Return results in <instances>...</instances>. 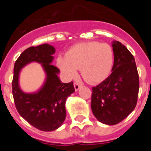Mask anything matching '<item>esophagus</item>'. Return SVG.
Wrapping results in <instances>:
<instances>
[{
	"label": "esophagus",
	"mask_w": 151,
	"mask_h": 151,
	"mask_svg": "<svg viewBox=\"0 0 151 151\" xmlns=\"http://www.w3.org/2000/svg\"><path fill=\"white\" fill-rule=\"evenodd\" d=\"M80 87H81V85H80L79 83H78V82H75L74 88H75V90H76V91H77L80 88Z\"/></svg>",
	"instance_id": "obj_1"
}]
</instances>
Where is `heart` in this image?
<instances>
[{"mask_svg": "<svg viewBox=\"0 0 151 151\" xmlns=\"http://www.w3.org/2000/svg\"><path fill=\"white\" fill-rule=\"evenodd\" d=\"M113 50L110 45L90 41L74 45L65 57L57 59V65L68 78H74L81 69L82 78L90 84L103 82L113 64Z\"/></svg>", "mask_w": 151, "mask_h": 151, "instance_id": "heart-1", "label": "heart"}]
</instances>
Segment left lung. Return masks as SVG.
Returning <instances> with one entry per match:
<instances>
[{
  "label": "left lung",
  "instance_id": "left-lung-1",
  "mask_svg": "<svg viewBox=\"0 0 151 151\" xmlns=\"http://www.w3.org/2000/svg\"><path fill=\"white\" fill-rule=\"evenodd\" d=\"M114 63L112 73L92 88L91 110L99 122L113 125L134 110L139 90V76L135 60L126 47L113 41Z\"/></svg>",
  "mask_w": 151,
  "mask_h": 151
}]
</instances>
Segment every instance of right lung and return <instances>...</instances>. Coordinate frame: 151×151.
Returning a JSON list of instances; mask_svg holds the SVG:
<instances>
[{
  "mask_svg": "<svg viewBox=\"0 0 151 151\" xmlns=\"http://www.w3.org/2000/svg\"><path fill=\"white\" fill-rule=\"evenodd\" d=\"M55 48L47 44L30 47L24 50L14 64L12 91L19 115L36 129L51 132L60 127L66 119V98L75 91L73 82L62 83L60 70L52 65ZM32 62L41 63L46 74L42 87L37 92L25 93L18 85L21 69Z\"/></svg>",
  "mask_w": 151,
  "mask_h": 151,
  "instance_id": "1",
  "label": "right lung"
}]
</instances>
